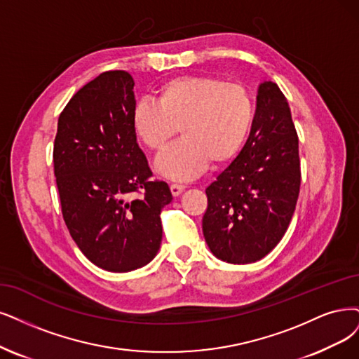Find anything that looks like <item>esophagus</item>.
<instances>
[{
  "mask_svg": "<svg viewBox=\"0 0 359 359\" xmlns=\"http://www.w3.org/2000/svg\"><path fill=\"white\" fill-rule=\"evenodd\" d=\"M184 184H179V183H171L170 184V191H171V195L172 196H179L183 191H184Z\"/></svg>",
  "mask_w": 359,
  "mask_h": 359,
  "instance_id": "34e87169",
  "label": "esophagus"
}]
</instances>
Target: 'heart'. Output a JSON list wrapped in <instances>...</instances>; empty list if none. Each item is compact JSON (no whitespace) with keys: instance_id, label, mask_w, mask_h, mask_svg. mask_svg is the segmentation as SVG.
<instances>
[{"instance_id":"heart-1","label":"heart","mask_w":359,"mask_h":359,"mask_svg":"<svg viewBox=\"0 0 359 359\" xmlns=\"http://www.w3.org/2000/svg\"><path fill=\"white\" fill-rule=\"evenodd\" d=\"M255 102L240 83H224L210 75L171 78L155 91V102L142 99L131 111L136 137L154 152H161L176 136L183 139L156 159L165 179L187 182L211 161L224 164L235 158L248 139Z\"/></svg>"}]
</instances>
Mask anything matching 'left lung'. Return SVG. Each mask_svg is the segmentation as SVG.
<instances>
[{
    "label": "left lung",
    "mask_w": 359,
    "mask_h": 359,
    "mask_svg": "<svg viewBox=\"0 0 359 359\" xmlns=\"http://www.w3.org/2000/svg\"><path fill=\"white\" fill-rule=\"evenodd\" d=\"M300 189L299 139L285 96L275 83L257 88L253 126L241 152L205 189V243L217 259H263L284 236Z\"/></svg>",
    "instance_id": "left-lung-1"
}]
</instances>
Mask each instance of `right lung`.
Returning a JSON list of instances; mask_svg holds the SVG:
<instances>
[{
  "label": "right lung",
  "instance_id": "right-lung-1",
  "mask_svg": "<svg viewBox=\"0 0 359 359\" xmlns=\"http://www.w3.org/2000/svg\"><path fill=\"white\" fill-rule=\"evenodd\" d=\"M135 104L128 72L100 74L65 106L53 149L66 226L83 255L109 272L139 269L156 256L159 215L172 200L165 182L149 179L131 128ZM139 190L144 196L130 202Z\"/></svg>",
  "mask_w": 359,
  "mask_h": 359
}]
</instances>
